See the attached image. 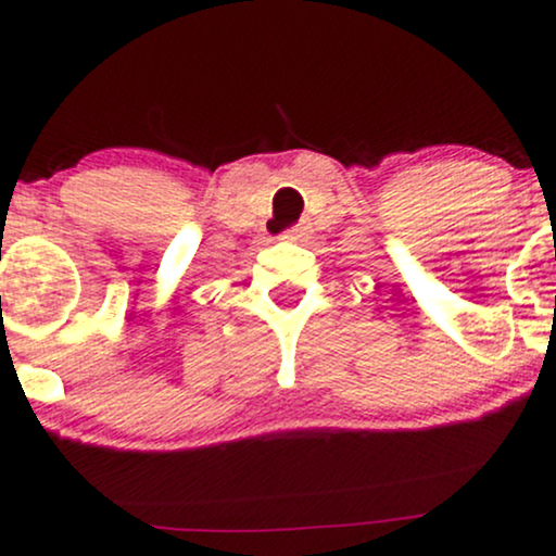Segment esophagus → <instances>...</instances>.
<instances>
[{"label":"esophagus","instance_id":"1","mask_svg":"<svg viewBox=\"0 0 556 556\" xmlns=\"http://www.w3.org/2000/svg\"><path fill=\"white\" fill-rule=\"evenodd\" d=\"M303 237H306V227H303V224H298V227H292V229L285 231V235H282V240L298 242V240H303Z\"/></svg>","mask_w":556,"mask_h":556}]
</instances>
